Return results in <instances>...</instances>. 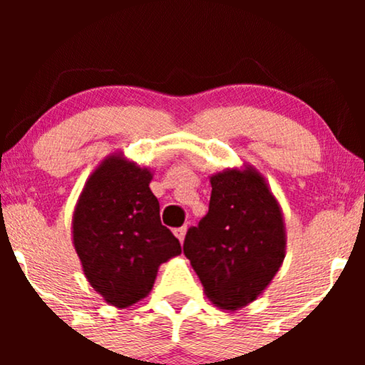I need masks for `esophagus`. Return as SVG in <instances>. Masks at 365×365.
Here are the masks:
<instances>
[{
    "label": "esophagus",
    "instance_id": "34e87169",
    "mask_svg": "<svg viewBox=\"0 0 365 365\" xmlns=\"http://www.w3.org/2000/svg\"><path fill=\"white\" fill-rule=\"evenodd\" d=\"M173 233H175V237H177L180 242H183V238H185V233H187V226H182V228H177Z\"/></svg>",
    "mask_w": 365,
    "mask_h": 365
}]
</instances>
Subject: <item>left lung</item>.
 Segmentation results:
<instances>
[{
  "mask_svg": "<svg viewBox=\"0 0 365 365\" xmlns=\"http://www.w3.org/2000/svg\"><path fill=\"white\" fill-rule=\"evenodd\" d=\"M209 212L187 232L183 254L204 293L238 311L269 287L287 254L283 211L266 178L249 163L211 178Z\"/></svg>",
  "mask_w": 365,
  "mask_h": 365,
  "instance_id": "8db88e82",
  "label": "left lung"
}]
</instances>
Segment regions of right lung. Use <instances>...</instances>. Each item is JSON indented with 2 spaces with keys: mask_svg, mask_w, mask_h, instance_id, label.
<instances>
[{
  "mask_svg": "<svg viewBox=\"0 0 365 365\" xmlns=\"http://www.w3.org/2000/svg\"><path fill=\"white\" fill-rule=\"evenodd\" d=\"M153 170L113 153L87 178L72 217V242L87 282L113 307L145 299L163 262L182 254L159 220Z\"/></svg>",
  "mask_w": 365,
  "mask_h": 365,
  "instance_id": "right-lung-1",
  "label": "right lung"
}]
</instances>
